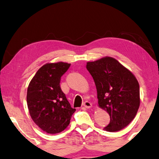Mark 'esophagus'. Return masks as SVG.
<instances>
[{"mask_svg": "<svg viewBox=\"0 0 159 159\" xmlns=\"http://www.w3.org/2000/svg\"><path fill=\"white\" fill-rule=\"evenodd\" d=\"M83 106H84L85 108L89 109V108H91V107H92V104H91L90 102L86 101V102H84V103H83Z\"/></svg>", "mask_w": 159, "mask_h": 159, "instance_id": "obj_1", "label": "esophagus"}]
</instances>
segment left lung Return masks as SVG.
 Listing matches in <instances>:
<instances>
[{
    "label": "left lung",
    "mask_w": 159,
    "mask_h": 159,
    "mask_svg": "<svg viewBox=\"0 0 159 159\" xmlns=\"http://www.w3.org/2000/svg\"><path fill=\"white\" fill-rule=\"evenodd\" d=\"M86 68L95 83L99 107L109 114L110 123L104 130H122L134 119L140 104L138 80L111 57L88 61Z\"/></svg>",
    "instance_id": "1"
}]
</instances>
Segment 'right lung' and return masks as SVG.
I'll use <instances>...</instances> for the list:
<instances>
[{"mask_svg":"<svg viewBox=\"0 0 159 159\" xmlns=\"http://www.w3.org/2000/svg\"><path fill=\"white\" fill-rule=\"evenodd\" d=\"M70 65L62 61L45 64L29 84L26 102L29 114L34 122L47 133L63 131L76 111L60 85L61 77Z\"/></svg>","mask_w":159,"mask_h":159,"instance_id":"right-lung-1","label":"right lung"}]
</instances>
